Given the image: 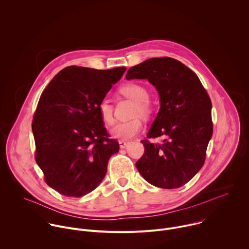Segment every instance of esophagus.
I'll list each match as a JSON object with an SVG mask.
<instances>
[{
	"mask_svg": "<svg viewBox=\"0 0 249 249\" xmlns=\"http://www.w3.org/2000/svg\"><path fill=\"white\" fill-rule=\"evenodd\" d=\"M119 144H120V147L122 148V149H124V148H125L126 146H127V142L126 141H124V140H120L119 141Z\"/></svg>",
	"mask_w": 249,
	"mask_h": 249,
	"instance_id": "34e87169",
	"label": "esophagus"
}]
</instances>
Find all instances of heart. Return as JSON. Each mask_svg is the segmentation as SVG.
I'll list each match as a JSON object with an SVG mask.
<instances>
[{"instance_id":"b5f03b06","label":"heart","mask_w":249,"mask_h":249,"mask_svg":"<svg viewBox=\"0 0 249 249\" xmlns=\"http://www.w3.org/2000/svg\"><path fill=\"white\" fill-rule=\"evenodd\" d=\"M120 91L125 97L136 102V106L134 108V115H142L148 116L151 113L152 105L149 101V93L145 87L135 83L125 84L121 87ZM98 112L102 119V121L111 124L114 122L113 115V106L111 101L108 98H103L98 104ZM143 129V123L139 118H134L132 120L126 122H119L116 123L110 129V133L113 137L120 140H128L138 133H140Z\"/></svg>"}]
</instances>
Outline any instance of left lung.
I'll use <instances>...</instances> for the list:
<instances>
[{"mask_svg": "<svg viewBox=\"0 0 249 249\" xmlns=\"http://www.w3.org/2000/svg\"><path fill=\"white\" fill-rule=\"evenodd\" d=\"M126 80H148L160 107L147 134L161 144L142 140L144 155L135 163L142 177L162 189H176L202 167L213 132L211 101L198 77L170 57L150 58L128 69Z\"/></svg>", "mask_w": 249, "mask_h": 249, "instance_id": "8db88e82", "label": "left lung"}]
</instances>
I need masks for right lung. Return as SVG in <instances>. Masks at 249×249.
Wrapping results in <instances>:
<instances>
[{
    "label": "right lung",
    "mask_w": 249,
    "mask_h": 249,
    "mask_svg": "<svg viewBox=\"0 0 249 249\" xmlns=\"http://www.w3.org/2000/svg\"><path fill=\"white\" fill-rule=\"evenodd\" d=\"M125 70L69 66L43 91L32 122L36 161L47 184L59 194L81 197L93 191L119 152V143L108 138L98 104Z\"/></svg>",
    "instance_id": "obj_1"
}]
</instances>
